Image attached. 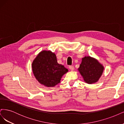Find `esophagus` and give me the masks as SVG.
Wrapping results in <instances>:
<instances>
[{"instance_id":"34e87169","label":"esophagus","mask_w":124,"mask_h":124,"mask_svg":"<svg viewBox=\"0 0 124 124\" xmlns=\"http://www.w3.org/2000/svg\"><path fill=\"white\" fill-rule=\"evenodd\" d=\"M69 69H70L71 70H72V71H73L74 70V69L73 66H69Z\"/></svg>"}]
</instances>
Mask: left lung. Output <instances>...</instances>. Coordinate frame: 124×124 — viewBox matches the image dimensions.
<instances>
[{
	"mask_svg": "<svg viewBox=\"0 0 124 124\" xmlns=\"http://www.w3.org/2000/svg\"><path fill=\"white\" fill-rule=\"evenodd\" d=\"M103 67L97 61L90 56L82 59L78 71L83 76L84 80L88 84L98 81L102 74Z\"/></svg>",
	"mask_w": 124,
	"mask_h": 124,
	"instance_id": "8db88e82",
	"label": "left lung"
}]
</instances>
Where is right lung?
<instances>
[{"mask_svg":"<svg viewBox=\"0 0 124 124\" xmlns=\"http://www.w3.org/2000/svg\"><path fill=\"white\" fill-rule=\"evenodd\" d=\"M32 68L36 79L47 87L59 83L62 76L68 71L58 63L55 54L50 51L40 52L33 61Z\"/></svg>","mask_w":124,"mask_h":124,"instance_id":"right-lung-1","label":"right lung"}]
</instances>
